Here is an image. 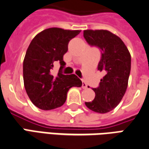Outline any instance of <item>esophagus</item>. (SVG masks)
Here are the masks:
<instances>
[{
  "instance_id": "esophagus-1",
  "label": "esophagus",
  "mask_w": 149,
  "mask_h": 149,
  "mask_svg": "<svg viewBox=\"0 0 149 149\" xmlns=\"http://www.w3.org/2000/svg\"><path fill=\"white\" fill-rule=\"evenodd\" d=\"M88 85L87 84L84 82V81H82V88H87Z\"/></svg>"
}]
</instances>
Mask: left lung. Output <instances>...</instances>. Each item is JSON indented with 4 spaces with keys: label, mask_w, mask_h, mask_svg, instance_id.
I'll use <instances>...</instances> for the list:
<instances>
[{
    "label": "left lung",
    "mask_w": 149,
    "mask_h": 149,
    "mask_svg": "<svg viewBox=\"0 0 149 149\" xmlns=\"http://www.w3.org/2000/svg\"><path fill=\"white\" fill-rule=\"evenodd\" d=\"M84 37L89 45L100 50L97 69L105 73L99 86L93 88L94 100L85 105L93 112L106 113L118 105L126 92L131 56L121 39L109 31L84 30Z\"/></svg>",
    "instance_id": "left-lung-1"
}]
</instances>
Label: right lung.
<instances>
[{
	"label": "right lung",
	"mask_w": 149,
	"mask_h": 149,
	"mask_svg": "<svg viewBox=\"0 0 149 149\" xmlns=\"http://www.w3.org/2000/svg\"><path fill=\"white\" fill-rule=\"evenodd\" d=\"M81 33L50 28L34 37L26 51L23 62V78L25 90L35 106L51 110L65 104L67 93L72 87H81L82 82L74 74L62 73L65 67L64 55L68 42ZM61 65L58 73L53 75L55 63Z\"/></svg>",
	"instance_id": "obj_1"
}]
</instances>
